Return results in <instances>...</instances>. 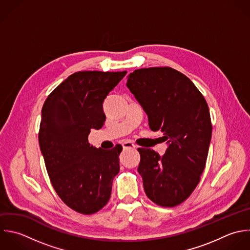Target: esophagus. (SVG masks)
I'll list each match as a JSON object with an SVG mask.
<instances>
[{
	"mask_svg": "<svg viewBox=\"0 0 250 250\" xmlns=\"http://www.w3.org/2000/svg\"><path fill=\"white\" fill-rule=\"evenodd\" d=\"M123 148H124V150H126V149H135L136 146H135L132 142L126 141V142L123 143Z\"/></svg>",
	"mask_w": 250,
	"mask_h": 250,
	"instance_id": "esophagus-1",
	"label": "esophagus"
}]
</instances>
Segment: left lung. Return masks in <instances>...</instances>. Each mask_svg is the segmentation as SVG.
<instances>
[{
	"instance_id": "8db88e82",
	"label": "left lung",
	"mask_w": 250,
	"mask_h": 250,
	"mask_svg": "<svg viewBox=\"0 0 250 250\" xmlns=\"http://www.w3.org/2000/svg\"><path fill=\"white\" fill-rule=\"evenodd\" d=\"M126 85L150 128L164 132L168 144L163 157L138 148L145 193L160 207H176L190 197L206 167L212 133L208 105L193 82L170 67L137 69Z\"/></svg>"
}]
</instances>
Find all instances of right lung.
I'll return each mask as SVG.
<instances>
[{
  "mask_svg": "<svg viewBox=\"0 0 250 250\" xmlns=\"http://www.w3.org/2000/svg\"><path fill=\"white\" fill-rule=\"evenodd\" d=\"M125 74L76 72L53 89L42 109L39 144L50 182L63 203L82 214L107 205L120 171L122 146L97 149L88 134L103 126L104 99Z\"/></svg>",
  "mask_w": 250,
  "mask_h": 250,
  "instance_id": "right-lung-1",
  "label": "right lung"
}]
</instances>
